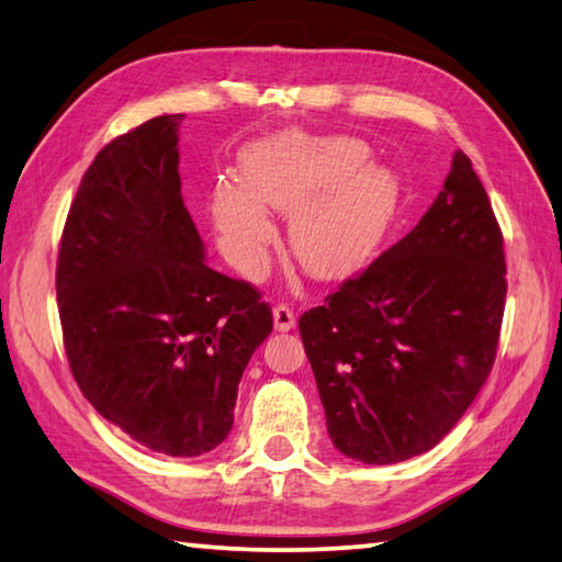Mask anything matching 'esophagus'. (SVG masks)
Returning a JSON list of instances; mask_svg holds the SVG:
<instances>
[{
  "label": "esophagus",
  "instance_id": "34e87169",
  "mask_svg": "<svg viewBox=\"0 0 562 562\" xmlns=\"http://www.w3.org/2000/svg\"><path fill=\"white\" fill-rule=\"evenodd\" d=\"M273 327H277L279 331H289L295 327V313L291 311L289 305H277L273 307Z\"/></svg>",
  "mask_w": 562,
  "mask_h": 562
}]
</instances>
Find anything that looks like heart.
<instances>
[{
  "mask_svg": "<svg viewBox=\"0 0 562 562\" xmlns=\"http://www.w3.org/2000/svg\"><path fill=\"white\" fill-rule=\"evenodd\" d=\"M357 137L281 133L243 153V179L213 189V217L227 251L255 265L273 239L267 209L293 213L291 247L315 279L359 271L391 227L400 181L393 169L369 165Z\"/></svg>",
  "mask_w": 562,
  "mask_h": 562,
  "instance_id": "obj_1",
  "label": "heart"
}]
</instances>
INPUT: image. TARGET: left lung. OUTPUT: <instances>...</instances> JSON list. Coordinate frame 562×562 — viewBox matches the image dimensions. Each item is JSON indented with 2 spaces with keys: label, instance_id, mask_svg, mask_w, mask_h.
I'll return each mask as SVG.
<instances>
[{
  "label": "left lung",
  "instance_id": "obj_1",
  "mask_svg": "<svg viewBox=\"0 0 562 562\" xmlns=\"http://www.w3.org/2000/svg\"><path fill=\"white\" fill-rule=\"evenodd\" d=\"M505 273L487 191L458 150L415 231L297 319L341 453L400 463L456 427L495 363Z\"/></svg>",
  "mask_w": 562,
  "mask_h": 562
}]
</instances>
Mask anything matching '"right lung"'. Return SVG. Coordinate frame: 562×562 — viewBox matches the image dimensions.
Masks as SVG:
<instances>
[{
    "mask_svg": "<svg viewBox=\"0 0 562 562\" xmlns=\"http://www.w3.org/2000/svg\"><path fill=\"white\" fill-rule=\"evenodd\" d=\"M181 121L150 119L94 157L55 291L79 391L137 443L191 458L231 434L239 378L273 319L255 285L203 261L181 199Z\"/></svg>",
    "mask_w": 562,
    "mask_h": 562,
    "instance_id": "obj_1",
    "label": "right lung"
}]
</instances>
